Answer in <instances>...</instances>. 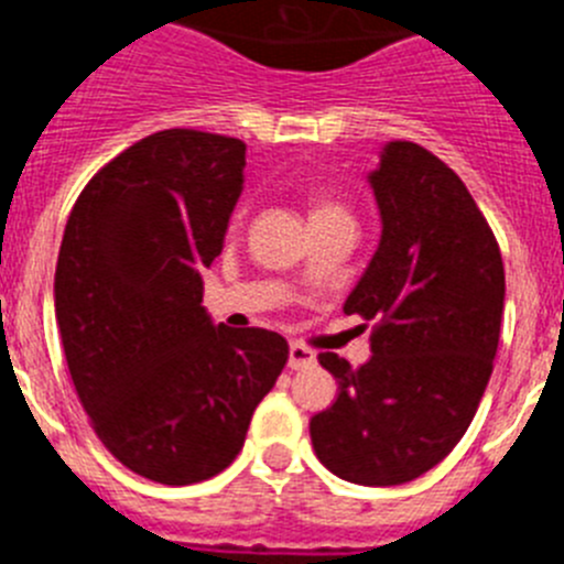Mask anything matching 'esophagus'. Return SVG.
Here are the masks:
<instances>
[{
	"mask_svg": "<svg viewBox=\"0 0 564 564\" xmlns=\"http://www.w3.org/2000/svg\"><path fill=\"white\" fill-rule=\"evenodd\" d=\"M314 362H317V357H314L312 348H306V345L301 343L289 345V368L303 370V368H312Z\"/></svg>",
	"mask_w": 564,
	"mask_h": 564,
	"instance_id": "1",
	"label": "esophagus"
}]
</instances>
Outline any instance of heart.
<instances>
[{
  "label": "heart",
  "instance_id": "obj_1",
  "mask_svg": "<svg viewBox=\"0 0 564 564\" xmlns=\"http://www.w3.org/2000/svg\"><path fill=\"white\" fill-rule=\"evenodd\" d=\"M328 210H339V207H334V205H317V207H314L312 216H319V213H328Z\"/></svg>",
  "mask_w": 564,
  "mask_h": 564
}]
</instances>
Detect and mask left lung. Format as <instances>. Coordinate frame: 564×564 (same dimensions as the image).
<instances>
[{"label":"left lung","mask_w":564,"mask_h":564,"mask_svg":"<svg viewBox=\"0 0 564 564\" xmlns=\"http://www.w3.org/2000/svg\"><path fill=\"white\" fill-rule=\"evenodd\" d=\"M382 238L343 312L373 319L359 368L326 351L332 408L308 421L319 464L362 486H399L453 453L495 365L506 275L480 207L446 162L393 140L368 176Z\"/></svg>","instance_id":"1"}]
</instances>
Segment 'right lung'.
<instances>
[{
	"label": "right lung",
	"instance_id": "right-lung-1",
	"mask_svg": "<svg viewBox=\"0 0 564 564\" xmlns=\"http://www.w3.org/2000/svg\"><path fill=\"white\" fill-rule=\"evenodd\" d=\"M236 137L165 129L89 180L55 267V319L75 393L104 446L165 486L236 460L289 345L213 326L202 270L225 247L245 187Z\"/></svg>",
	"mask_w": 564,
	"mask_h": 564
}]
</instances>
